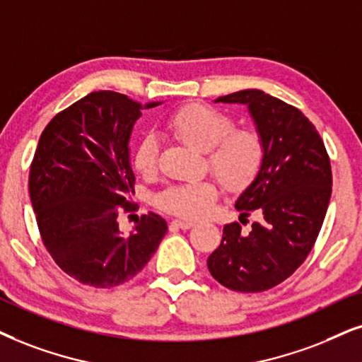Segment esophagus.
<instances>
[{
	"mask_svg": "<svg viewBox=\"0 0 362 362\" xmlns=\"http://www.w3.org/2000/svg\"><path fill=\"white\" fill-rule=\"evenodd\" d=\"M195 223L192 221H178V218H175V221H172V227H177V228H184V230H187V228L194 227Z\"/></svg>",
	"mask_w": 362,
	"mask_h": 362,
	"instance_id": "1",
	"label": "esophagus"
}]
</instances>
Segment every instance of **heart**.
<instances>
[{"mask_svg": "<svg viewBox=\"0 0 362 362\" xmlns=\"http://www.w3.org/2000/svg\"><path fill=\"white\" fill-rule=\"evenodd\" d=\"M167 128L189 147L209 152L210 170L227 189H244L262 165L264 144L259 134L234 130L232 118L209 105L192 103L180 108L168 118ZM157 139L145 136L135 150V170L141 175L152 173L157 167ZM217 189L214 184L192 182L168 187L157 197V204L170 214L197 218L212 209Z\"/></svg>", "mask_w": 362, "mask_h": 362, "instance_id": "obj_1", "label": "heart"}]
</instances>
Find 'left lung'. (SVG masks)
Listing matches in <instances>:
<instances>
[{
  "label": "left lung",
  "instance_id": "obj_1",
  "mask_svg": "<svg viewBox=\"0 0 362 362\" xmlns=\"http://www.w3.org/2000/svg\"><path fill=\"white\" fill-rule=\"evenodd\" d=\"M245 105L264 144L262 165L235 200L240 215L262 214L249 232L223 226L222 242L207 259L215 281L237 292H262L296 272L313 249L332 192L321 135L300 110L262 90H240L214 100Z\"/></svg>",
  "mask_w": 362,
  "mask_h": 362
}]
</instances>
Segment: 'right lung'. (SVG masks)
<instances>
[{
  "label": "right lung",
  "mask_w": 362,
  "mask_h": 362,
  "mask_svg": "<svg viewBox=\"0 0 362 362\" xmlns=\"http://www.w3.org/2000/svg\"><path fill=\"white\" fill-rule=\"evenodd\" d=\"M141 105L117 91H93L59 112L40 136L30 170V197L43 244L62 271L85 286L130 281L147 265L167 222L153 212L136 217L130 232L118 227L135 175L132 132Z\"/></svg>",
  "instance_id": "1"
}]
</instances>
